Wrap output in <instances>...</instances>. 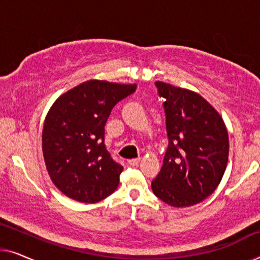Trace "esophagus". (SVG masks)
I'll return each instance as SVG.
<instances>
[{
  "label": "esophagus",
  "instance_id": "34e87169",
  "mask_svg": "<svg viewBox=\"0 0 260 260\" xmlns=\"http://www.w3.org/2000/svg\"><path fill=\"white\" fill-rule=\"evenodd\" d=\"M140 161H141V158L137 157V158H131V159H129V161H127V163H129L130 166L135 167V166H137L138 163H140Z\"/></svg>",
  "mask_w": 260,
  "mask_h": 260
}]
</instances>
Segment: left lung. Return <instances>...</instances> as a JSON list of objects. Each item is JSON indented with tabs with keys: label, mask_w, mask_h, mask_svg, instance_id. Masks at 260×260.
<instances>
[{
	"label": "left lung",
	"mask_w": 260,
	"mask_h": 260,
	"mask_svg": "<svg viewBox=\"0 0 260 260\" xmlns=\"http://www.w3.org/2000/svg\"><path fill=\"white\" fill-rule=\"evenodd\" d=\"M155 86L165 99L168 148L151 188L166 204L189 207L209 197L221 181L229 134L219 113L200 94L162 81Z\"/></svg>",
	"instance_id": "left-lung-1"
}]
</instances>
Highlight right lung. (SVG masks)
<instances>
[{
    "label": "right lung",
    "instance_id": "right-lung-1",
    "mask_svg": "<svg viewBox=\"0 0 260 260\" xmlns=\"http://www.w3.org/2000/svg\"><path fill=\"white\" fill-rule=\"evenodd\" d=\"M136 88L90 80L53 104L42 130V151L53 183L66 197L94 204L117 189L123 167L105 147L104 126L117 103Z\"/></svg>",
    "mask_w": 260,
    "mask_h": 260
}]
</instances>
